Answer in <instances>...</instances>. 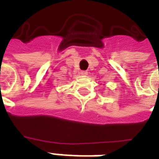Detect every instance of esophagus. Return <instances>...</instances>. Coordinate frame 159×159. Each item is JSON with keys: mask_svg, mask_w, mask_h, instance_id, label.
I'll return each mask as SVG.
<instances>
[{"mask_svg": "<svg viewBox=\"0 0 159 159\" xmlns=\"http://www.w3.org/2000/svg\"><path fill=\"white\" fill-rule=\"evenodd\" d=\"M81 74L83 76H87L88 75V71L87 70H81Z\"/></svg>", "mask_w": 159, "mask_h": 159, "instance_id": "esophagus-1", "label": "esophagus"}]
</instances>
